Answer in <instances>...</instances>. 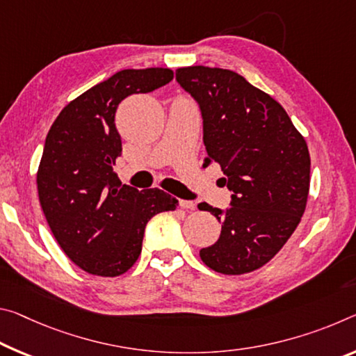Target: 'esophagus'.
Listing matches in <instances>:
<instances>
[{"label":"esophagus","instance_id":"34e87169","mask_svg":"<svg viewBox=\"0 0 356 356\" xmlns=\"http://www.w3.org/2000/svg\"><path fill=\"white\" fill-rule=\"evenodd\" d=\"M179 206L182 209H195L196 207L193 201H187V200H179Z\"/></svg>","mask_w":356,"mask_h":356}]
</instances>
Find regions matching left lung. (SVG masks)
<instances>
[{
    "instance_id": "8db88e82",
    "label": "left lung",
    "mask_w": 356,
    "mask_h": 356,
    "mask_svg": "<svg viewBox=\"0 0 356 356\" xmlns=\"http://www.w3.org/2000/svg\"><path fill=\"white\" fill-rule=\"evenodd\" d=\"M176 81L200 104L206 163H218L233 193L225 212L198 206L222 222L218 241L200 257L220 274L252 273L285 245L306 211L307 144L284 107L238 72L188 66Z\"/></svg>"
}]
</instances>
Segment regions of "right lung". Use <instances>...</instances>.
<instances>
[{
  "instance_id": "1",
  "label": "right lung",
  "mask_w": 356,
  "mask_h": 356,
  "mask_svg": "<svg viewBox=\"0 0 356 356\" xmlns=\"http://www.w3.org/2000/svg\"><path fill=\"white\" fill-rule=\"evenodd\" d=\"M172 77L169 67L118 71L65 106L49 129L36 177L39 202L61 250L86 273H127L143 250L149 220L177 206L166 191H139L114 172L122 155L118 104Z\"/></svg>"
}]
</instances>
